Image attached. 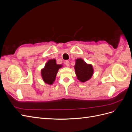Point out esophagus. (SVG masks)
Here are the masks:
<instances>
[{"label": "esophagus", "instance_id": "34e87169", "mask_svg": "<svg viewBox=\"0 0 132 132\" xmlns=\"http://www.w3.org/2000/svg\"><path fill=\"white\" fill-rule=\"evenodd\" d=\"M65 64L67 67H69V62L68 61H66L65 62Z\"/></svg>", "mask_w": 132, "mask_h": 132}]
</instances>
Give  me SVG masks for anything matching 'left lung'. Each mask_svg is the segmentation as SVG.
I'll list each match as a JSON object with an SVG mask.
<instances>
[{
    "label": "left lung",
    "instance_id": "left-lung-1",
    "mask_svg": "<svg viewBox=\"0 0 132 132\" xmlns=\"http://www.w3.org/2000/svg\"><path fill=\"white\" fill-rule=\"evenodd\" d=\"M74 69L78 79L82 82L89 80L93 75L94 71L93 65L87 64L81 58L75 60Z\"/></svg>",
    "mask_w": 132,
    "mask_h": 132
}]
</instances>
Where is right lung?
<instances>
[{
	"instance_id": "1",
	"label": "right lung",
	"mask_w": 132,
	"mask_h": 132,
	"mask_svg": "<svg viewBox=\"0 0 132 132\" xmlns=\"http://www.w3.org/2000/svg\"><path fill=\"white\" fill-rule=\"evenodd\" d=\"M62 66V64H57L55 59L48 60L45 67L41 70L43 81L48 85H52L55 80L58 70Z\"/></svg>"
}]
</instances>
